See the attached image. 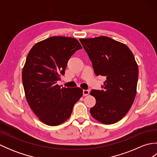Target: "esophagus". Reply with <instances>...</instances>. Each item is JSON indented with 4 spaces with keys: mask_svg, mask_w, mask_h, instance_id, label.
Here are the masks:
<instances>
[{
    "mask_svg": "<svg viewBox=\"0 0 157 157\" xmlns=\"http://www.w3.org/2000/svg\"><path fill=\"white\" fill-rule=\"evenodd\" d=\"M89 90H83V95L84 96H87V95H88L89 94Z\"/></svg>",
    "mask_w": 157,
    "mask_h": 157,
    "instance_id": "esophagus-1",
    "label": "esophagus"
}]
</instances>
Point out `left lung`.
Returning <instances> with one entry per match:
<instances>
[{
  "instance_id": "1",
  "label": "left lung",
  "mask_w": 157,
  "mask_h": 157,
  "mask_svg": "<svg viewBox=\"0 0 157 157\" xmlns=\"http://www.w3.org/2000/svg\"><path fill=\"white\" fill-rule=\"evenodd\" d=\"M96 75L105 76L102 90H92L96 105L90 114L103 124H113L124 117L134 101L138 67L128 46L107 36L80 38Z\"/></svg>"
}]
</instances>
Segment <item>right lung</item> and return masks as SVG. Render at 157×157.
I'll return each instance as SVG.
<instances>
[{
    "label": "right lung",
    "instance_id": "obj_1",
    "mask_svg": "<svg viewBox=\"0 0 157 157\" xmlns=\"http://www.w3.org/2000/svg\"><path fill=\"white\" fill-rule=\"evenodd\" d=\"M82 48L78 40L52 36L31 48L22 70V82L28 105L40 121L56 126L68 119L83 94L80 88L56 84L65 74L69 59Z\"/></svg>",
    "mask_w": 157,
    "mask_h": 157
}]
</instances>
